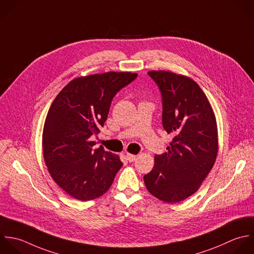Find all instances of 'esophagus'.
<instances>
[{
  "label": "esophagus",
  "instance_id": "obj_1",
  "mask_svg": "<svg viewBox=\"0 0 254 254\" xmlns=\"http://www.w3.org/2000/svg\"><path fill=\"white\" fill-rule=\"evenodd\" d=\"M127 159L128 160V162H133V161L136 159V156L133 155V154L127 153Z\"/></svg>",
  "mask_w": 254,
  "mask_h": 254
}]
</instances>
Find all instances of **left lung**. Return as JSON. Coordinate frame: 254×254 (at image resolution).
I'll return each instance as SVG.
<instances>
[{"instance_id": "obj_1", "label": "left lung", "mask_w": 254, "mask_h": 254, "mask_svg": "<svg viewBox=\"0 0 254 254\" xmlns=\"http://www.w3.org/2000/svg\"><path fill=\"white\" fill-rule=\"evenodd\" d=\"M162 100V126L173 138L168 152L155 155L153 169L143 176L154 197L177 203L197 192L214 166L218 130L212 107L192 79L168 71H150Z\"/></svg>"}]
</instances>
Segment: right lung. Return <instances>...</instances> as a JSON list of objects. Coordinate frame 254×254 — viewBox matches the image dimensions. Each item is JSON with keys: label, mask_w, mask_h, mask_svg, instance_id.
Masks as SVG:
<instances>
[{"label": "right lung", "mask_w": 254, "mask_h": 254, "mask_svg": "<svg viewBox=\"0 0 254 254\" xmlns=\"http://www.w3.org/2000/svg\"><path fill=\"white\" fill-rule=\"evenodd\" d=\"M136 77L108 72L77 78L54 99L43 127V156L53 180L73 198L102 196L123 166L119 156L103 146L94 149L90 137L104 127L114 97Z\"/></svg>", "instance_id": "right-lung-1"}]
</instances>
